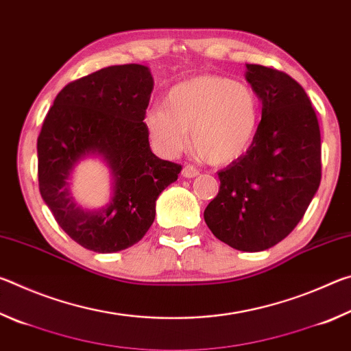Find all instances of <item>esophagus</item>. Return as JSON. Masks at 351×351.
<instances>
[{
    "mask_svg": "<svg viewBox=\"0 0 351 351\" xmlns=\"http://www.w3.org/2000/svg\"><path fill=\"white\" fill-rule=\"evenodd\" d=\"M182 176L184 178H195V176H198V173H199V170L195 167V165H192V164H186L182 167Z\"/></svg>",
    "mask_w": 351,
    "mask_h": 351,
    "instance_id": "1",
    "label": "esophagus"
}]
</instances>
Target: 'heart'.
Listing matches in <instances>:
<instances>
[{
    "mask_svg": "<svg viewBox=\"0 0 351 351\" xmlns=\"http://www.w3.org/2000/svg\"><path fill=\"white\" fill-rule=\"evenodd\" d=\"M260 99L251 86L223 75H198L175 85L165 105L145 112V127L154 147L176 156L189 145L206 161L223 165L246 154L257 138Z\"/></svg>",
    "mask_w": 351,
    "mask_h": 351,
    "instance_id": "b5f03b06",
    "label": "heart"
}]
</instances>
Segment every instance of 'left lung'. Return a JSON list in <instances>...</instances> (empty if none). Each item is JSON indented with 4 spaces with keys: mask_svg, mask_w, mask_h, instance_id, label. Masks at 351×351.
<instances>
[{
    "mask_svg": "<svg viewBox=\"0 0 351 351\" xmlns=\"http://www.w3.org/2000/svg\"><path fill=\"white\" fill-rule=\"evenodd\" d=\"M261 100L252 147L218 171L219 190L204 210L212 234L230 247L258 252L288 237L316 195L320 130L304 88L283 71L246 64Z\"/></svg>",
    "mask_w": 351,
    "mask_h": 351,
    "instance_id": "obj_1",
    "label": "left lung"
}]
</instances>
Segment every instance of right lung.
Returning a JSON list of instances; mask_svg holds the SVG:
<instances>
[{"label": "right lung", "mask_w": 351, "mask_h": 351, "mask_svg": "<svg viewBox=\"0 0 351 351\" xmlns=\"http://www.w3.org/2000/svg\"><path fill=\"white\" fill-rule=\"evenodd\" d=\"M150 69L119 64L68 83L47 111L37 139L38 187L58 226L80 246L110 254L138 243L154 219L156 199L181 165L159 159L148 144L145 110ZM100 154L115 178L108 206L85 211L69 195L78 159Z\"/></svg>", "instance_id": "add662e5"}]
</instances>
